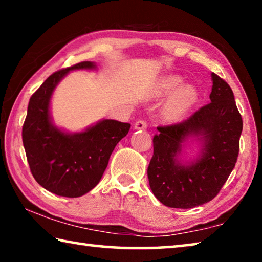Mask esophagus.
Returning a JSON list of instances; mask_svg holds the SVG:
<instances>
[{
	"instance_id": "esophagus-1",
	"label": "esophagus",
	"mask_w": 262,
	"mask_h": 262,
	"mask_svg": "<svg viewBox=\"0 0 262 262\" xmlns=\"http://www.w3.org/2000/svg\"><path fill=\"white\" fill-rule=\"evenodd\" d=\"M135 129H139V130H144L145 128H147V122L144 120H137L134 125Z\"/></svg>"
}]
</instances>
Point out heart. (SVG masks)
<instances>
[{
    "mask_svg": "<svg viewBox=\"0 0 262 262\" xmlns=\"http://www.w3.org/2000/svg\"><path fill=\"white\" fill-rule=\"evenodd\" d=\"M183 77L177 74H170L159 79L156 86L158 96L170 94L163 108V117L167 121H178L187 114L198 100V90L192 84L183 83Z\"/></svg>",
    "mask_w": 262,
    "mask_h": 262,
    "instance_id": "heart-1",
    "label": "heart"
}]
</instances>
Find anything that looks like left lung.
Returning a JSON list of instances; mask_svg holds the SVG:
<instances>
[{"mask_svg":"<svg viewBox=\"0 0 262 262\" xmlns=\"http://www.w3.org/2000/svg\"><path fill=\"white\" fill-rule=\"evenodd\" d=\"M210 103L183 122L157 127L148 166L149 185L164 206L188 209L212 200L236 165L242 115L229 84L211 74ZM196 137L202 148L196 160L185 164L179 156L184 143Z\"/></svg>","mask_w":262,"mask_h":262,"instance_id":"1","label":"left lung"}]
</instances>
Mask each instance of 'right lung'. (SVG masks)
Returning <instances> with one entry per match:
<instances>
[{
	"label": "right lung",
	"mask_w": 262,
	"mask_h": 262,
	"mask_svg": "<svg viewBox=\"0 0 262 262\" xmlns=\"http://www.w3.org/2000/svg\"><path fill=\"white\" fill-rule=\"evenodd\" d=\"M84 61L52 74L30 98L23 144L30 170L37 183L60 196L78 198L99 183L115 145L130 125L104 119L79 133H67L52 121L50 105L57 84L72 70L96 69Z\"/></svg>",
	"instance_id": "obj_1"
}]
</instances>
